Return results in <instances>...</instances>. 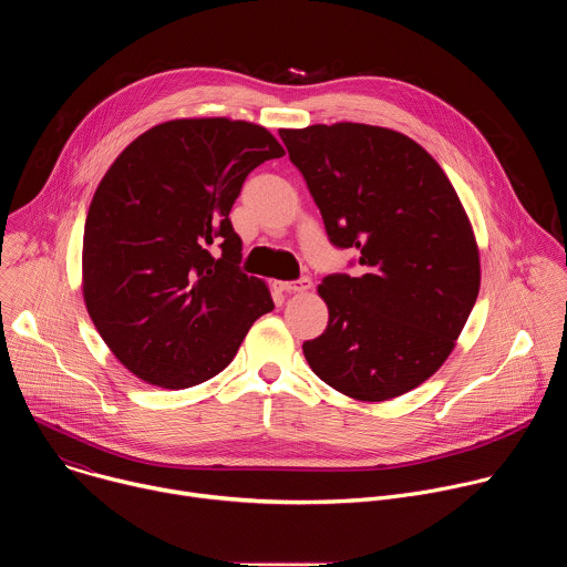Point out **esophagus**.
Returning a JSON list of instances; mask_svg holds the SVG:
<instances>
[{
	"instance_id": "1",
	"label": "esophagus",
	"mask_w": 567,
	"mask_h": 567,
	"mask_svg": "<svg viewBox=\"0 0 567 567\" xmlns=\"http://www.w3.org/2000/svg\"><path fill=\"white\" fill-rule=\"evenodd\" d=\"M276 287L285 293H296V291H307L311 289V280L309 278H300V280H291V282H276Z\"/></svg>"
}]
</instances>
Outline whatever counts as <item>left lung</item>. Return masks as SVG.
<instances>
[{"mask_svg":"<svg viewBox=\"0 0 567 567\" xmlns=\"http://www.w3.org/2000/svg\"><path fill=\"white\" fill-rule=\"evenodd\" d=\"M337 249L359 274L318 287L328 330L302 343L316 377L359 401L424 383L451 354L475 305L480 258L437 161L394 130L337 123L280 130Z\"/></svg>","mask_w":567,"mask_h":567,"instance_id":"8db88e82","label":"left lung"}]
</instances>
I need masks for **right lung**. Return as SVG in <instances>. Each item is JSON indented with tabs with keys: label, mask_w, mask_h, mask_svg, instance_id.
<instances>
[{
	"label": "right lung",
	"mask_w": 567,
	"mask_h": 567,
	"mask_svg": "<svg viewBox=\"0 0 567 567\" xmlns=\"http://www.w3.org/2000/svg\"><path fill=\"white\" fill-rule=\"evenodd\" d=\"M282 145L228 118L161 123L103 177L85 221L83 293L114 357L138 379L182 390L219 374L274 309L241 271L230 208Z\"/></svg>",
	"instance_id": "right-lung-1"
}]
</instances>
